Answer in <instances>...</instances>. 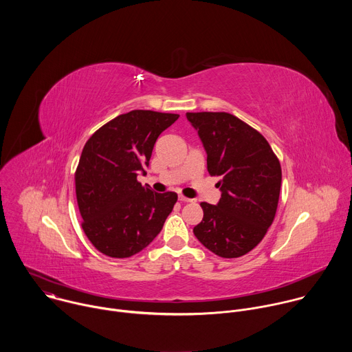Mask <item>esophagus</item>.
Returning <instances> with one entry per match:
<instances>
[{
	"label": "esophagus",
	"mask_w": 352,
	"mask_h": 352,
	"mask_svg": "<svg viewBox=\"0 0 352 352\" xmlns=\"http://www.w3.org/2000/svg\"><path fill=\"white\" fill-rule=\"evenodd\" d=\"M178 200H179V202H184V204L193 202V199H189V197H186V196H184V195H179V196H178Z\"/></svg>",
	"instance_id": "obj_1"
}]
</instances>
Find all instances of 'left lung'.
I'll use <instances>...</instances> for the list:
<instances>
[{"label":"left lung","mask_w":352,"mask_h":352,"mask_svg":"<svg viewBox=\"0 0 352 352\" xmlns=\"http://www.w3.org/2000/svg\"><path fill=\"white\" fill-rule=\"evenodd\" d=\"M219 177V204H200L204 219L193 234L217 256L250 252L272 226L281 188V166L262 133L228 113H186Z\"/></svg>","instance_id":"obj_1"}]
</instances>
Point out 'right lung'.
I'll use <instances>...</instances> for the list:
<instances>
[{
	"label": "right lung",
	"mask_w": 352,
	"mask_h": 352,
	"mask_svg": "<svg viewBox=\"0 0 352 352\" xmlns=\"http://www.w3.org/2000/svg\"><path fill=\"white\" fill-rule=\"evenodd\" d=\"M178 117L132 110L86 142L75 171L76 200L82 228L103 255L124 259L140 252L173 212L177 193L153 192L138 181V174H144L157 138Z\"/></svg>",
	"instance_id": "right-lung-1"
}]
</instances>
